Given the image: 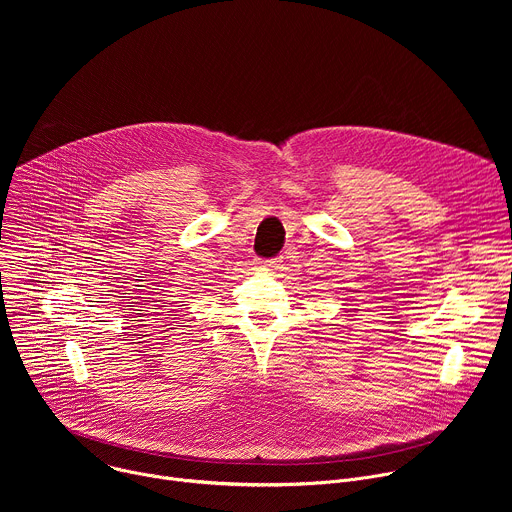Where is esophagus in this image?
Returning a JSON list of instances; mask_svg holds the SVG:
<instances>
[{
    "mask_svg": "<svg viewBox=\"0 0 512 512\" xmlns=\"http://www.w3.org/2000/svg\"><path fill=\"white\" fill-rule=\"evenodd\" d=\"M263 267H267V269H275V267H277V261H263Z\"/></svg>",
    "mask_w": 512,
    "mask_h": 512,
    "instance_id": "esophagus-1",
    "label": "esophagus"
}]
</instances>
